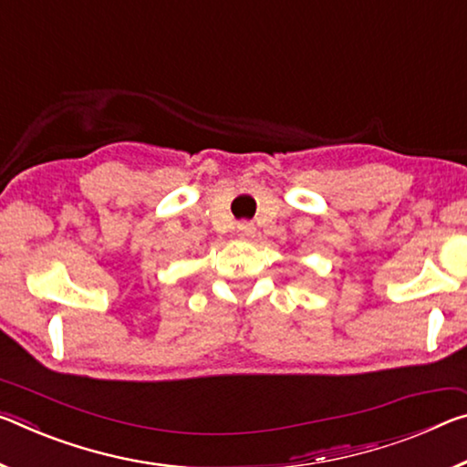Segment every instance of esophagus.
Listing matches in <instances>:
<instances>
[{
    "label": "esophagus",
    "instance_id": "obj_1",
    "mask_svg": "<svg viewBox=\"0 0 467 467\" xmlns=\"http://www.w3.org/2000/svg\"><path fill=\"white\" fill-rule=\"evenodd\" d=\"M236 234H239V239H243V241L254 239L255 226L251 224V222H241V224H236Z\"/></svg>",
    "mask_w": 467,
    "mask_h": 467
}]
</instances>
